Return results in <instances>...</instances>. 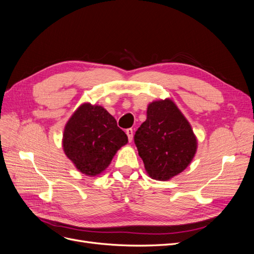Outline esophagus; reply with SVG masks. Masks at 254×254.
<instances>
[{
    "mask_svg": "<svg viewBox=\"0 0 254 254\" xmlns=\"http://www.w3.org/2000/svg\"><path fill=\"white\" fill-rule=\"evenodd\" d=\"M126 134H127V136H128L129 142H131L132 139H133V130H132L131 128H128V129L126 130Z\"/></svg>",
    "mask_w": 254,
    "mask_h": 254,
    "instance_id": "34e87169",
    "label": "esophagus"
}]
</instances>
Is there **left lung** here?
Wrapping results in <instances>:
<instances>
[{
	"mask_svg": "<svg viewBox=\"0 0 254 254\" xmlns=\"http://www.w3.org/2000/svg\"><path fill=\"white\" fill-rule=\"evenodd\" d=\"M139 156L151 179L171 180L190 164L197 137L190 122L171 98L153 101L147 119L134 134Z\"/></svg>",
	"mask_w": 254,
	"mask_h": 254,
	"instance_id": "1",
	"label": "left lung"
}]
</instances>
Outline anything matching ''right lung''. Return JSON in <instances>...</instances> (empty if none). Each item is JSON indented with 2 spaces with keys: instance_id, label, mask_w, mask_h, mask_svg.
Here are the masks:
<instances>
[{
  "instance_id": "1",
  "label": "right lung",
  "mask_w": 254,
  "mask_h": 254,
  "mask_svg": "<svg viewBox=\"0 0 254 254\" xmlns=\"http://www.w3.org/2000/svg\"><path fill=\"white\" fill-rule=\"evenodd\" d=\"M127 142L126 133L104 107L83 103L66 122L63 148L80 173L94 177L109 166Z\"/></svg>"
}]
</instances>
